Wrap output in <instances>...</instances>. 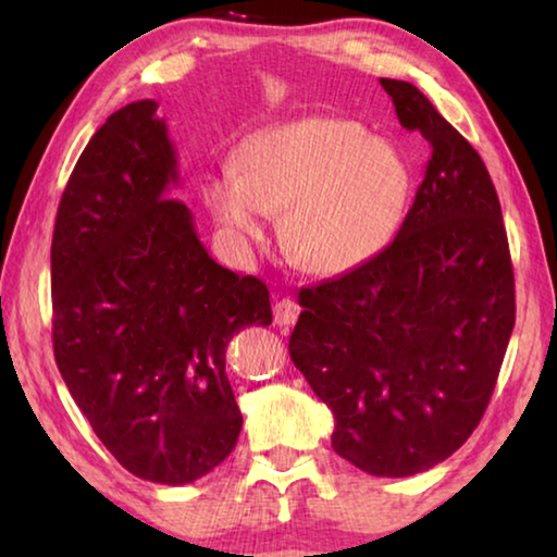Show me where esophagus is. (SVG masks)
Instances as JSON below:
<instances>
[{
    "label": "esophagus",
    "mask_w": 557,
    "mask_h": 557,
    "mask_svg": "<svg viewBox=\"0 0 557 557\" xmlns=\"http://www.w3.org/2000/svg\"><path fill=\"white\" fill-rule=\"evenodd\" d=\"M272 312H275V324L280 326H295L297 317H299V305L295 299H280L275 301V307H272Z\"/></svg>",
    "instance_id": "1"
}]
</instances>
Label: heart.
Listing matches in <instances>:
<instances>
[{
    "instance_id": "obj_1",
    "label": "heart",
    "mask_w": 557,
    "mask_h": 557,
    "mask_svg": "<svg viewBox=\"0 0 557 557\" xmlns=\"http://www.w3.org/2000/svg\"><path fill=\"white\" fill-rule=\"evenodd\" d=\"M412 186L408 157L391 139L366 135L356 122L307 117L245 137L233 169L203 184V201L240 248L282 213L289 260L336 277L369 265L395 240Z\"/></svg>"
}]
</instances>
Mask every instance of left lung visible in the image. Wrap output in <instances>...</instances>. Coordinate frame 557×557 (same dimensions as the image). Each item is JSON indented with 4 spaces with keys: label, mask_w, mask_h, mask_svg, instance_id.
Returning a JSON list of instances; mask_svg holds the SVG:
<instances>
[{
    "label": "left lung",
    "mask_w": 557,
    "mask_h": 557,
    "mask_svg": "<svg viewBox=\"0 0 557 557\" xmlns=\"http://www.w3.org/2000/svg\"><path fill=\"white\" fill-rule=\"evenodd\" d=\"M432 147L395 240L369 265L299 292L289 356L334 412L332 447L373 476H412L465 445L516 322L513 268L482 157L422 92L381 78Z\"/></svg>",
    "instance_id": "left-lung-1"
}]
</instances>
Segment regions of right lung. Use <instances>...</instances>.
<instances>
[{
  "mask_svg": "<svg viewBox=\"0 0 557 557\" xmlns=\"http://www.w3.org/2000/svg\"><path fill=\"white\" fill-rule=\"evenodd\" d=\"M154 100L112 112L61 196L51 243L53 354L75 405L122 467L154 484L209 474L243 414L225 348L272 324L258 277L215 262L178 199Z\"/></svg>",
  "mask_w": 557,
  "mask_h": 557,
  "instance_id": "obj_1",
  "label": "right lung"
}]
</instances>
